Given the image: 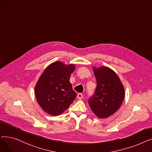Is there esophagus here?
Listing matches in <instances>:
<instances>
[{
	"label": "esophagus",
	"instance_id": "obj_1",
	"mask_svg": "<svg viewBox=\"0 0 152 152\" xmlns=\"http://www.w3.org/2000/svg\"><path fill=\"white\" fill-rule=\"evenodd\" d=\"M77 97L78 99H83V95L81 93H78L77 94Z\"/></svg>",
	"mask_w": 152,
	"mask_h": 152
}]
</instances>
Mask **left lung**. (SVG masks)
<instances>
[{
    "instance_id": "obj_1",
    "label": "left lung",
    "mask_w": 152,
    "mask_h": 152,
    "mask_svg": "<svg viewBox=\"0 0 152 152\" xmlns=\"http://www.w3.org/2000/svg\"><path fill=\"white\" fill-rule=\"evenodd\" d=\"M97 87L89 98V106L100 118H107L119 109L125 97V89L115 72L107 66H93Z\"/></svg>"
}]
</instances>
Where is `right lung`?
Here are the masks:
<instances>
[{
	"instance_id": "right-lung-1",
	"label": "right lung",
	"mask_w": 152,
	"mask_h": 152,
	"mask_svg": "<svg viewBox=\"0 0 152 152\" xmlns=\"http://www.w3.org/2000/svg\"><path fill=\"white\" fill-rule=\"evenodd\" d=\"M75 64L61 61L50 64L39 77L35 87L36 99L41 108L48 114H61L74 101L76 93L69 82Z\"/></svg>"
}]
</instances>
